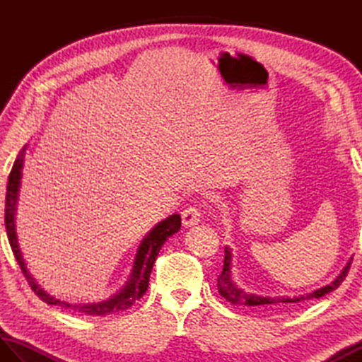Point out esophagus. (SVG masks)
<instances>
[{
  "label": "esophagus",
  "instance_id": "esophagus-1",
  "mask_svg": "<svg viewBox=\"0 0 362 362\" xmlns=\"http://www.w3.org/2000/svg\"><path fill=\"white\" fill-rule=\"evenodd\" d=\"M202 216V210L199 209L197 205H189L188 209L182 211V222L185 227H193L201 222Z\"/></svg>",
  "mask_w": 362,
  "mask_h": 362
}]
</instances>
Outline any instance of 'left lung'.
<instances>
[{
  "mask_svg": "<svg viewBox=\"0 0 362 362\" xmlns=\"http://www.w3.org/2000/svg\"><path fill=\"white\" fill-rule=\"evenodd\" d=\"M224 267H222V272L218 276V289L219 294L228 300L232 305H241V306H257V308H263V310H291L294 306L300 305L305 300H313V298H319L324 297L328 292H332L337 289V286L344 281L345 276L349 274V269L351 264V259H349V263L345 264V267L341 271V274L336 276V279L327 284V286L316 289L310 292V294L305 296H297V297H263V296H257L252 294V292L244 291L243 288L238 286V284L232 279V250L230 247H226L224 250Z\"/></svg>",
  "mask_w": 362,
  "mask_h": 362,
  "instance_id": "obj_1",
  "label": "left lung"
}]
</instances>
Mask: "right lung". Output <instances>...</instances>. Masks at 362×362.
I'll list each match as a JSON object with an SVG mask.
<instances>
[{"label":"right lung","instance_id":"add662e5","mask_svg":"<svg viewBox=\"0 0 362 362\" xmlns=\"http://www.w3.org/2000/svg\"><path fill=\"white\" fill-rule=\"evenodd\" d=\"M25 151H26V146L18 153V157H17V160H15L12 171L9 174V182H7V191H6L4 224H6L7 238H9L15 259L18 261L21 272L25 274L29 286L33 288V291L43 300L45 303L62 306V308H65V310L78 311L82 314H87V316H107V314H115L118 311L127 310L129 306H132L136 300H140L144 292L148 291L152 266H153V263H156V258L158 255L161 245L165 244V241L169 236H173L174 233H177L180 230V226H182L180 214H177V213L171 214L169 218L158 222V224L144 236V240L141 241L140 247H138V250H136L132 272H130L127 283L122 286V289L119 292H117V294L112 296L110 298L103 300V302H96V303L74 305V303L64 302V300H59L54 296H49L43 288H40V284H38L34 276L29 274L26 263H25V258H23V253H21L20 245H18L17 230H15V214H17L21 171H23V163H25Z\"/></svg>","mask_w":362,"mask_h":362}]
</instances>
